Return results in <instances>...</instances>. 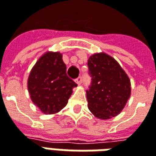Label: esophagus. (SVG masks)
I'll return each mask as SVG.
<instances>
[{
  "instance_id": "obj_1",
  "label": "esophagus",
  "mask_w": 156,
  "mask_h": 156,
  "mask_svg": "<svg viewBox=\"0 0 156 156\" xmlns=\"http://www.w3.org/2000/svg\"><path fill=\"white\" fill-rule=\"evenodd\" d=\"M75 82L78 83V85L79 84H81V83H82V77H78V78H76V80H75Z\"/></svg>"
}]
</instances>
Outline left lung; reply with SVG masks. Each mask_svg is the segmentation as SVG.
I'll use <instances>...</instances> for the list:
<instances>
[{"label": "left lung", "mask_w": 156, "mask_h": 156, "mask_svg": "<svg viewBox=\"0 0 156 156\" xmlns=\"http://www.w3.org/2000/svg\"><path fill=\"white\" fill-rule=\"evenodd\" d=\"M88 67L92 80L86 90L89 111L100 119L117 116L131 94L128 76L119 63L105 53L91 55Z\"/></svg>", "instance_id": "8db88e82"}]
</instances>
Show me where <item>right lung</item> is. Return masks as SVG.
I'll return each mask as SVG.
<instances>
[{"label":"right lung","mask_w":156,"mask_h":156,"mask_svg":"<svg viewBox=\"0 0 156 156\" xmlns=\"http://www.w3.org/2000/svg\"><path fill=\"white\" fill-rule=\"evenodd\" d=\"M77 85L67 75V67L60 52L44 54L28 78L30 98L44 114H54L64 108Z\"/></svg>","instance_id":"1"}]
</instances>
